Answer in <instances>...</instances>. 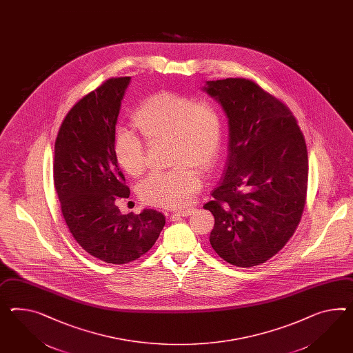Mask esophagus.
Wrapping results in <instances>:
<instances>
[{
    "instance_id": "1",
    "label": "esophagus",
    "mask_w": 353,
    "mask_h": 353,
    "mask_svg": "<svg viewBox=\"0 0 353 353\" xmlns=\"http://www.w3.org/2000/svg\"><path fill=\"white\" fill-rule=\"evenodd\" d=\"M193 212V208H187V210H181V211H175V212H172L174 215H176V216H190V214Z\"/></svg>"
}]
</instances>
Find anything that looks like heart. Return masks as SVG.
<instances>
[{
	"instance_id": "obj_1",
	"label": "heart",
	"mask_w": 353,
	"mask_h": 353,
	"mask_svg": "<svg viewBox=\"0 0 353 353\" xmlns=\"http://www.w3.org/2000/svg\"><path fill=\"white\" fill-rule=\"evenodd\" d=\"M130 121L145 141H168L174 165L142 181L139 197L157 208L185 206L202 185L199 168L205 172L212 169L223 151L224 119L219 106L178 92H160L142 101L133 110ZM112 151L128 175L138 178L145 172V145L138 137L119 130Z\"/></svg>"
}]
</instances>
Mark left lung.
Returning <instances> with one entry per match:
<instances>
[{"mask_svg": "<svg viewBox=\"0 0 353 353\" xmlns=\"http://www.w3.org/2000/svg\"><path fill=\"white\" fill-rule=\"evenodd\" d=\"M229 119L223 181L203 208L215 217L210 243L226 262L260 265L294 234L307 197V147L290 108L250 79L208 81Z\"/></svg>", "mask_w": 353, "mask_h": 353, "instance_id": "1", "label": "left lung"}]
</instances>
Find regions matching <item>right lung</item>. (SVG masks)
Here are the masks:
<instances>
[{
    "instance_id": "add662e5",
    "label": "right lung",
    "mask_w": 353,
    "mask_h": 353,
    "mask_svg": "<svg viewBox=\"0 0 353 353\" xmlns=\"http://www.w3.org/2000/svg\"><path fill=\"white\" fill-rule=\"evenodd\" d=\"M130 77L110 78L66 114L54 142V184L65 223L85 252L121 265L152 248L165 225L145 208L121 215L115 202L129 197L112 145Z\"/></svg>"
}]
</instances>
